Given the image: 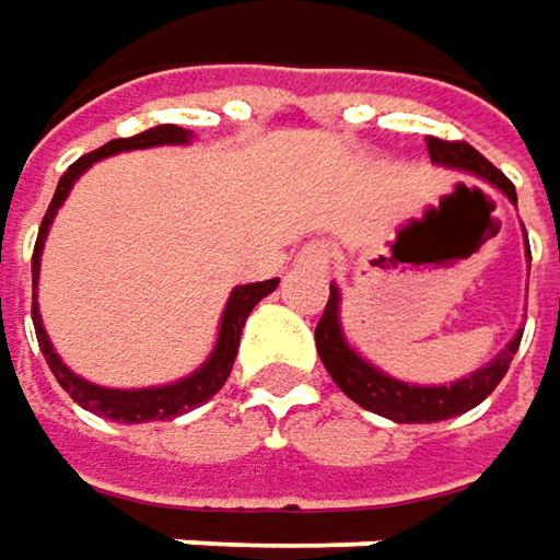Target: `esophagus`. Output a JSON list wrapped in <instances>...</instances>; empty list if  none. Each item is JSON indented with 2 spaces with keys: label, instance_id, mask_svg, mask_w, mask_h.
I'll return each instance as SVG.
<instances>
[{
  "label": "esophagus",
  "instance_id": "esophagus-1",
  "mask_svg": "<svg viewBox=\"0 0 560 560\" xmlns=\"http://www.w3.org/2000/svg\"><path fill=\"white\" fill-rule=\"evenodd\" d=\"M330 265H334V252H330L327 242H308V245H302V252L295 258L299 270H315V273H327Z\"/></svg>",
  "mask_w": 560,
  "mask_h": 560
}]
</instances>
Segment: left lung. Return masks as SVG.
<instances>
[{
  "mask_svg": "<svg viewBox=\"0 0 560 560\" xmlns=\"http://www.w3.org/2000/svg\"><path fill=\"white\" fill-rule=\"evenodd\" d=\"M429 144V156L434 166H447V170H460L469 176H479L489 185H494L501 195H508L511 205H517V191L511 179L494 170L486 156L479 154L476 148H469L466 141H441V138H425ZM526 255H529V238H526ZM520 337L514 334V340L498 352L491 362H486L482 369H476L472 375L451 381V384H409L400 377H390L387 372L375 369L369 359H362L359 352L352 350V343L343 334L340 324V290L330 283V299L324 308L322 322L315 327V347L322 355L327 375L334 377V384L375 416H384L390 422H441V419H454L460 412H469L472 406H479L491 390L501 384V377L508 375L511 359L517 355Z\"/></svg>",
  "mask_w": 560,
  "mask_h": 560,
  "instance_id": "1",
  "label": "left lung"
}]
</instances>
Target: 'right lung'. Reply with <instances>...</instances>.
Segmentation results:
<instances>
[{"mask_svg":"<svg viewBox=\"0 0 560 560\" xmlns=\"http://www.w3.org/2000/svg\"><path fill=\"white\" fill-rule=\"evenodd\" d=\"M191 141V131L179 126H154L135 138H116L109 144H103L94 154H84L81 160H74L66 176L56 185V195L49 201V210L43 217L40 233H37V245H34V261H31V273H34V290H37V280H40V255L43 242L49 236V226L56 220L59 208L66 205L71 185L78 183L97 160L113 154H122V151H144V148H160V144H188ZM280 283V277L265 280V283H245L236 287L230 299H226V308L220 315V330H217V343L213 352L205 359V365H198L191 375L179 377L173 384H156V387H138V390H122V387H103L94 384L88 377L74 375L69 365L59 359V352L52 350L49 337H46V327L40 318V305H37V295H34V327H37V340H40V352L46 355V365L52 369L56 381L69 390V397L78 406L91 409L94 416L103 419H113V422H128V425H138V422H160V419H173V416H183L195 406L208 404L210 397L226 384V377L233 372V362H236L238 352V337H242V327L245 318L252 315V308L265 299L267 293H273Z\"/></svg>","mask_w":560,"mask_h":560,"instance_id":"add662e5","label":"right lung"}]
</instances>
